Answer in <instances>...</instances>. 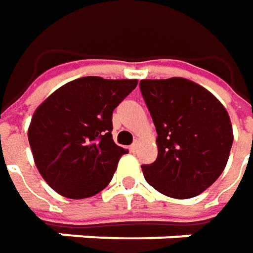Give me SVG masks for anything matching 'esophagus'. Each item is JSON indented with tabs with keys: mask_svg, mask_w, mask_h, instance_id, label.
Here are the masks:
<instances>
[{
	"mask_svg": "<svg viewBox=\"0 0 253 253\" xmlns=\"http://www.w3.org/2000/svg\"><path fill=\"white\" fill-rule=\"evenodd\" d=\"M138 145H140V141H138V140H135L134 143L130 145V151H131V153H135V151H137V148H138Z\"/></svg>",
	"mask_w": 253,
	"mask_h": 253,
	"instance_id": "1",
	"label": "esophagus"
}]
</instances>
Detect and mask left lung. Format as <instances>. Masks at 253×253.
<instances>
[{
	"label": "left lung",
	"mask_w": 253,
	"mask_h": 253,
	"mask_svg": "<svg viewBox=\"0 0 253 253\" xmlns=\"http://www.w3.org/2000/svg\"><path fill=\"white\" fill-rule=\"evenodd\" d=\"M157 128V160L144 178L165 196L190 199L218 179L234 140L230 116L211 92L186 78L141 80Z\"/></svg>",
	"instance_id": "8db88e82"
}]
</instances>
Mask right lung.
<instances>
[{"label": "right lung", "mask_w": 253, "mask_h": 253, "mask_svg": "<svg viewBox=\"0 0 253 253\" xmlns=\"http://www.w3.org/2000/svg\"><path fill=\"white\" fill-rule=\"evenodd\" d=\"M137 80L83 77L60 86L32 116L28 138L40 175L58 195L85 199L109 185L128 151L112 137V113Z\"/></svg>", "instance_id": "add662e5"}]
</instances>
